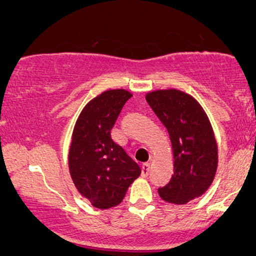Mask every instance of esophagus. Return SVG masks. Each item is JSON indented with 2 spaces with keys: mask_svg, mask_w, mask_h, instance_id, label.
Returning a JSON list of instances; mask_svg holds the SVG:
<instances>
[{
  "mask_svg": "<svg viewBox=\"0 0 256 256\" xmlns=\"http://www.w3.org/2000/svg\"><path fill=\"white\" fill-rule=\"evenodd\" d=\"M149 172H150V164H149V162L143 164V166H142V176H143V177H148Z\"/></svg>",
  "mask_w": 256,
  "mask_h": 256,
  "instance_id": "esophagus-1",
  "label": "esophagus"
}]
</instances>
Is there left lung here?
Returning a JSON list of instances; mask_svg holds the SVG:
<instances>
[{
	"label": "left lung",
	"mask_w": 256,
	"mask_h": 256,
	"mask_svg": "<svg viewBox=\"0 0 256 256\" xmlns=\"http://www.w3.org/2000/svg\"><path fill=\"white\" fill-rule=\"evenodd\" d=\"M146 102L168 131L173 150V176L158 188L164 201L185 204L200 198L213 183L218 146L207 114L189 94L177 89L148 92Z\"/></svg>",
	"instance_id": "8db88e82"
}]
</instances>
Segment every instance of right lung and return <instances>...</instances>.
Segmentation results:
<instances>
[{
    "instance_id": "right-lung-1",
    "label": "right lung",
    "mask_w": 256,
    "mask_h": 256,
    "mask_svg": "<svg viewBox=\"0 0 256 256\" xmlns=\"http://www.w3.org/2000/svg\"><path fill=\"white\" fill-rule=\"evenodd\" d=\"M132 94L107 90L84 107L76 122L70 146L68 167L76 188L94 207L118 206L140 168L122 146L112 140L110 131Z\"/></svg>"
}]
</instances>
